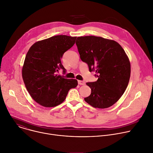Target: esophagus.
<instances>
[{"label": "esophagus", "instance_id": "obj_1", "mask_svg": "<svg viewBox=\"0 0 153 153\" xmlns=\"http://www.w3.org/2000/svg\"><path fill=\"white\" fill-rule=\"evenodd\" d=\"M78 84H79V85H84V84H85V82H84V81L78 80Z\"/></svg>", "mask_w": 153, "mask_h": 153}]
</instances>
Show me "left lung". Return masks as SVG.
Here are the masks:
<instances>
[{"label": "left lung", "mask_w": 153, "mask_h": 153, "mask_svg": "<svg viewBox=\"0 0 153 153\" xmlns=\"http://www.w3.org/2000/svg\"><path fill=\"white\" fill-rule=\"evenodd\" d=\"M81 59L88 64L98 79L86 82L91 95L85 101L95 108H108L125 92L131 75V64L122 46L114 40L95 36L78 37L76 41Z\"/></svg>", "instance_id": "1"}]
</instances>
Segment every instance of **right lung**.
<instances>
[{"label":"right lung","mask_w":153,"mask_h":153,"mask_svg":"<svg viewBox=\"0 0 153 153\" xmlns=\"http://www.w3.org/2000/svg\"><path fill=\"white\" fill-rule=\"evenodd\" d=\"M76 37L54 36L35 42L28 50L22 67L25 86L31 98L40 105L52 108L62 103L69 91L78 85L75 79L58 75L65 72L61 59L75 43Z\"/></svg>","instance_id":"right-lung-1"}]
</instances>
